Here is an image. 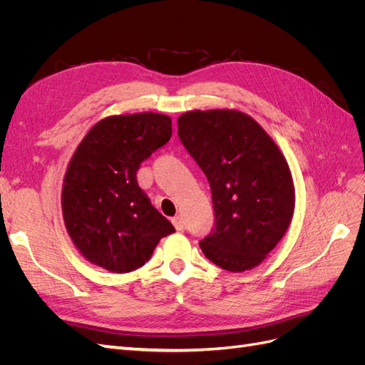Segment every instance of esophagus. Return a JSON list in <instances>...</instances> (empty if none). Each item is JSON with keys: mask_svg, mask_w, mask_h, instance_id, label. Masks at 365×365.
Instances as JSON below:
<instances>
[{"mask_svg": "<svg viewBox=\"0 0 365 365\" xmlns=\"http://www.w3.org/2000/svg\"><path fill=\"white\" fill-rule=\"evenodd\" d=\"M172 222H173L175 228L178 230V231H182V230H184V219H182L181 216H175V217L172 219Z\"/></svg>", "mask_w": 365, "mask_h": 365, "instance_id": "1", "label": "esophagus"}]
</instances>
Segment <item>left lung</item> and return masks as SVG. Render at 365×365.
<instances>
[{
    "instance_id": "8db88e82",
    "label": "left lung",
    "mask_w": 365,
    "mask_h": 365,
    "mask_svg": "<svg viewBox=\"0 0 365 365\" xmlns=\"http://www.w3.org/2000/svg\"><path fill=\"white\" fill-rule=\"evenodd\" d=\"M178 135L212 189L215 228L200 242L230 272L256 268L291 225L295 189L275 141L236 109H195L178 117Z\"/></svg>"
}]
</instances>
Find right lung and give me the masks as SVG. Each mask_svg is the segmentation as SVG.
Listing matches in <instances>:
<instances>
[{"mask_svg": "<svg viewBox=\"0 0 365 365\" xmlns=\"http://www.w3.org/2000/svg\"><path fill=\"white\" fill-rule=\"evenodd\" d=\"M172 137V118L157 113L109 115L86 132L62 184V216L82 256L109 272L145 264L175 228L137 182L140 164Z\"/></svg>", "mask_w": 365, "mask_h": 365, "instance_id": "1", "label": "right lung"}]
</instances>
